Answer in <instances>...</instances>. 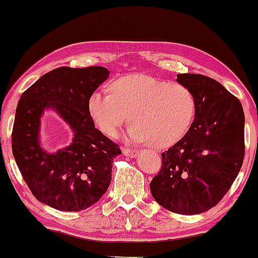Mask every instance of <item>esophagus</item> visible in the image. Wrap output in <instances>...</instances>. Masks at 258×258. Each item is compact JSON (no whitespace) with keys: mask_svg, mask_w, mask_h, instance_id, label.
Here are the masks:
<instances>
[{"mask_svg":"<svg viewBox=\"0 0 258 258\" xmlns=\"http://www.w3.org/2000/svg\"><path fill=\"white\" fill-rule=\"evenodd\" d=\"M122 153H123V155H125V156H128V157H135L139 155V150L129 149V148H123Z\"/></svg>","mask_w":258,"mask_h":258,"instance_id":"esophagus-1","label":"esophagus"}]
</instances>
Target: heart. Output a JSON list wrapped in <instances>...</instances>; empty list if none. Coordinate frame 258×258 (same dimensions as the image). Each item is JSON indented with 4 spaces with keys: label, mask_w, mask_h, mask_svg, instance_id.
<instances>
[{
    "label": "heart",
    "mask_w": 258,
    "mask_h": 258,
    "mask_svg": "<svg viewBox=\"0 0 258 258\" xmlns=\"http://www.w3.org/2000/svg\"><path fill=\"white\" fill-rule=\"evenodd\" d=\"M109 94L94 91L87 101L88 115L103 135L114 139L130 116L128 130L134 142L168 148L188 133L197 102L184 84L135 74L112 80Z\"/></svg>",
    "instance_id": "heart-1"
}]
</instances>
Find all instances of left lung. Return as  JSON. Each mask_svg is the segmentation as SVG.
<instances>
[{
    "label": "left lung",
    "mask_w": 258,
    "mask_h": 258,
    "mask_svg": "<svg viewBox=\"0 0 258 258\" xmlns=\"http://www.w3.org/2000/svg\"><path fill=\"white\" fill-rule=\"evenodd\" d=\"M196 97L188 133L162 153L150 182L155 201L171 213L196 215L216 206L230 189L244 158V112L237 97L200 74H178Z\"/></svg>",
    "instance_id": "obj_1"
}]
</instances>
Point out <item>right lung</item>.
I'll return each mask as SVG.
<instances>
[{"mask_svg":"<svg viewBox=\"0 0 258 258\" xmlns=\"http://www.w3.org/2000/svg\"><path fill=\"white\" fill-rule=\"evenodd\" d=\"M103 67H59L30 86L17 103L12 148L24 182L40 202L62 211H81L107 191L115 142L95 128L87 110L90 94L108 79ZM51 107L65 119L74 137L71 146L49 154L39 146L40 117Z\"/></svg>","mask_w":258,"mask_h":258,"instance_id":"obj_1","label":"right lung"}]
</instances>
